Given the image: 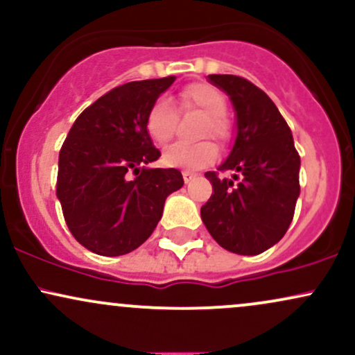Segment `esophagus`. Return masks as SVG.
<instances>
[{"label": "esophagus", "instance_id": "34e87169", "mask_svg": "<svg viewBox=\"0 0 355 355\" xmlns=\"http://www.w3.org/2000/svg\"><path fill=\"white\" fill-rule=\"evenodd\" d=\"M195 178V175L193 173H190V172H183V180H185V183H190L191 180H193Z\"/></svg>", "mask_w": 355, "mask_h": 355}]
</instances>
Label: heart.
<instances>
[{
	"mask_svg": "<svg viewBox=\"0 0 355 355\" xmlns=\"http://www.w3.org/2000/svg\"><path fill=\"white\" fill-rule=\"evenodd\" d=\"M178 103L182 110H197L205 115L200 137H214L218 141H225L229 138L230 128L223 116L227 113V100L220 89L207 83L190 85L180 92ZM175 123L177 112L170 100H155L145 118V128L150 138L160 145L166 144L173 137ZM217 155V145L210 140L198 144H173L164 152V164L195 172L210 165Z\"/></svg>",
	"mask_w": 355,
	"mask_h": 355,
	"instance_id": "b5f03b06",
	"label": "heart"
}]
</instances>
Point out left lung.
I'll list each match as a JSON object with an SVG mask.
<instances>
[{"label":"left lung","mask_w":355,"mask_h":355,"mask_svg":"<svg viewBox=\"0 0 355 355\" xmlns=\"http://www.w3.org/2000/svg\"><path fill=\"white\" fill-rule=\"evenodd\" d=\"M234 105L237 137L220 172H207L214 191L200 215L220 247L257 255L275 245L294 218L300 193V157L287 121L254 83L235 75H209Z\"/></svg>","instance_id":"left-lung-1"}]
</instances>
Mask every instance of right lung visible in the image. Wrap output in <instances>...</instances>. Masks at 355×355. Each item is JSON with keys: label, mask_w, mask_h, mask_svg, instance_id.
<instances>
[{"label": "right lung", "mask_w": 355, "mask_h": 355, "mask_svg": "<svg viewBox=\"0 0 355 355\" xmlns=\"http://www.w3.org/2000/svg\"><path fill=\"white\" fill-rule=\"evenodd\" d=\"M173 81L113 88L76 118L61 146L56 197L73 237L95 254L116 257L140 247L160 222L166 197L182 189L177 168H148L160 150L145 128L150 107Z\"/></svg>", "instance_id": "right-lung-1"}]
</instances>
